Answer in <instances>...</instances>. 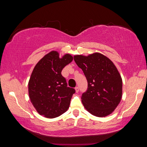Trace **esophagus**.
I'll return each mask as SVG.
<instances>
[{
	"mask_svg": "<svg viewBox=\"0 0 147 147\" xmlns=\"http://www.w3.org/2000/svg\"><path fill=\"white\" fill-rule=\"evenodd\" d=\"M75 91H76V93H78V92L79 91L78 87H76V88H75Z\"/></svg>",
	"mask_w": 147,
	"mask_h": 147,
	"instance_id": "obj_1",
	"label": "esophagus"
}]
</instances>
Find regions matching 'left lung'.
<instances>
[{"label": "left lung", "instance_id": "left-lung-1", "mask_svg": "<svg viewBox=\"0 0 147 147\" xmlns=\"http://www.w3.org/2000/svg\"><path fill=\"white\" fill-rule=\"evenodd\" d=\"M74 60L83 71L88 90L82 95L87 111L98 117L109 115L120 103L123 81L117 69L108 58L95 53L88 56L75 55Z\"/></svg>", "mask_w": 147, "mask_h": 147}]
</instances>
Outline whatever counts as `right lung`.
Here are the masks:
<instances>
[{
	"label": "right lung",
	"mask_w": 147,
	"mask_h": 147,
	"mask_svg": "<svg viewBox=\"0 0 147 147\" xmlns=\"http://www.w3.org/2000/svg\"><path fill=\"white\" fill-rule=\"evenodd\" d=\"M57 51L46 54L36 65L28 82V94L32 104L39 114L55 118L67 110L75 89L67 87L61 71L73 61L66 54L61 58Z\"/></svg>",
	"instance_id": "add662e5"
}]
</instances>
